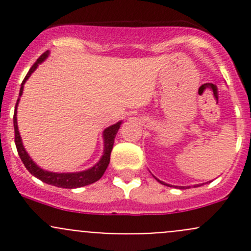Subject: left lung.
<instances>
[{"mask_svg": "<svg viewBox=\"0 0 251 251\" xmlns=\"http://www.w3.org/2000/svg\"><path fill=\"white\" fill-rule=\"evenodd\" d=\"M158 181H159V179H158ZM159 182H160V183H163V184H165V186H169V184L164 183V182H161V181H159ZM194 187H196V186H194ZM183 188H184V187H181V189H183Z\"/></svg>", "mask_w": 251, "mask_h": 251, "instance_id": "left-lung-1", "label": "left lung"}]
</instances>
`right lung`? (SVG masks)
<instances>
[{"instance_id":"add662e5","label":"right lung","mask_w":251,"mask_h":251,"mask_svg":"<svg viewBox=\"0 0 251 251\" xmlns=\"http://www.w3.org/2000/svg\"><path fill=\"white\" fill-rule=\"evenodd\" d=\"M48 57V50L45 52L39 59L35 62V64L30 68L29 73L26 74L24 80H23L22 86H20L19 91V97L23 95V88H24V83L27 78L30 77V75L35 72L37 67H39L40 63L44 62L45 59ZM19 103V98L17 100L16 104V111H14L13 116V124H14V142H16V147L18 154H19L20 159H22L23 164L25 165L26 170L29 171L32 176L37 177L39 179H41L42 182L47 184H52V186L60 187V188H78V187L87 186V184L95 183L96 181L100 178L103 176V174L107 170L108 165H109L110 161V153L111 149H113L114 146V140H115V136L118 133L119 128H120L121 121L114 124V125L109 126L104 130L103 132V140H104V151H103V155L100 158V160L96 164L95 166H92L91 169L85 171H80V173H50V171L44 170V169L39 168L36 164L32 161V159L30 158L29 154L25 151L24 146H23L22 138H20L19 131H18V124H17V105Z\"/></svg>"}]
</instances>
